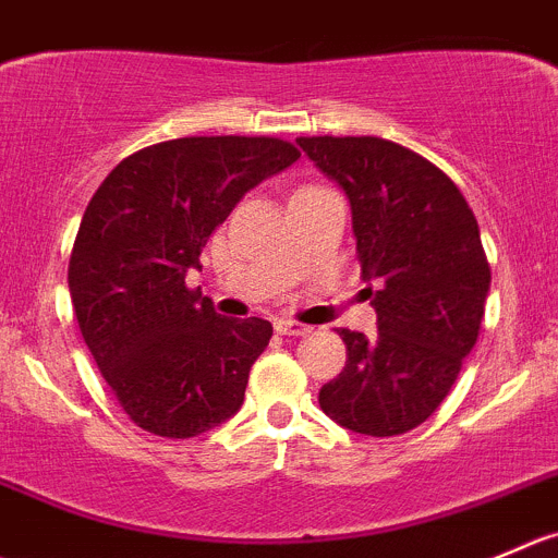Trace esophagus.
<instances>
[{
	"mask_svg": "<svg viewBox=\"0 0 558 558\" xmlns=\"http://www.w3.org/2000/svg\"><path fill=\"white\" fill-rule=\"evenodd\" d=\"M275 329H278L280 335H289V338H305V335H311V327H307V324L289 322V318H278V322H275Z\"/></svg>",
	"mask_w": 558,
	"mask_h": 558,
	"instance_id": "34e87169",
	"label": "esophagus"
}]
</instances>
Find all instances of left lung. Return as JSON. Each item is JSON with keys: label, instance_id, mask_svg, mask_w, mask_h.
Returning <instances> with one entry per match:
<instances>
[{"label": "left lung", "instance_id": "obj_1", "mask_svg": "<svg viewBox=\"0 0 558 558\" xmlns=\"http://www.w3.org/2000/svg\"><path fill=\"white\" fill-rule=\"evenodd\" d=\"M296 144L349 198L378 324L373 338L340 329L345 367L318 403L354 434H405L439 409L477 343L490 291L477 218L445 171L387 138L313 135Z\"/></svg>", "mask_w": 558, "mask_h": 558}]
</instances>
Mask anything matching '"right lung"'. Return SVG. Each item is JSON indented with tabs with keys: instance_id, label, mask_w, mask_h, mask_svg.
I'll use <instances>...</instances> for the list:
<instances>
[{
	"instance_id": "1",
	"label": "right lung",
	"mask_w": 558,
	"mask_h": 558,
	"mask_svg": "<svg viewBox=\"0 0 558 558\" xmlns=\"http://www.w3.org/2000/svg\"><path fill=\"white\" fill-rule=\"evenodd\" d=\"M300 158L267 135H193L124 158L78 226L68 286L81 335L138 428L191 439L240 411L272 338L264 318H226L202 289V247L231 209Z\"/></svg>"
}]
</instances>
